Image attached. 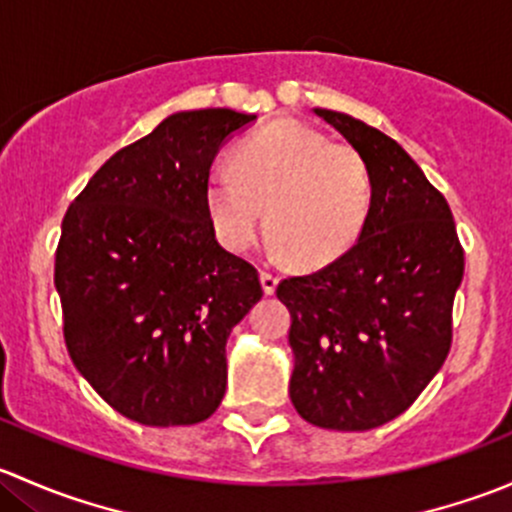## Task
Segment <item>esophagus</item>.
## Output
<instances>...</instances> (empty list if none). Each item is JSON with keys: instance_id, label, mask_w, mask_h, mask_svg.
I'll list each match as a JSON object with an SVG mask.
<instances>
[{"instance_id": "esophagus-1", "label": "esophagus", "mask_w": 512, "mask_h": 512, "mask_svg": "<svg viewBox=\"0 0 512 512\" xmlns=\"http://www.w3.org/2000/svg\"><path fill=\"white\" fill-rule=\"evenodd\" d=\"M260 282H262V289H265V294H272L277 289V282H280V277H277L272 270H262L260 272Z\"/></svg>"}]
</instances>
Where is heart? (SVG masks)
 <instances>
[{
    "mask_svg": "<svg viewBox=\"0 0 512 512\" xmlns=\"http://www.w3.org/2000/svg\"><path fill=\"white\" fill-rule=\"evenodd\" d=\"M371 203L364 156L299 121L252 133L232 153V170L213 168L205 180L210 223L227 250H250L267 210L277 245L304 267L347 255L369 223Z\"/></svg>",
    "mask_w": 512,
    "mask_h": 512,
    "instance_id": "heart-1",
    "label": "heart"
}]
</instances>
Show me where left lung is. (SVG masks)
Returning a JSON list of instances; mask_svg holds the SVG:
<instances>
[{"label":"left lung","instance_id":"obj_1","mask_svg":"<svg viewBox=\"0 0 512 512\" xmlns=\"http://www.w3.org/2000/svg\"><path fill=\"white\" fill-rule=\"evenodd\" d=\"M314 113L364 156L374 203L347 255L277 285L292 314L289 399L314 426L369 431L404 414L451 352L463 247L446 198L394 138Z\"/></svg>","mask_w":512,"mask_h":512}]
</instances>
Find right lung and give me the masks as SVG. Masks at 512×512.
Here are the masks:
<instances>
[{
    "instance_id": "1",
    "label": "right lung",
    "mask_w": 512,
    "mask_h": 512,
    "mask_svg": "<svg viewBox=\"0 0 512 512\" xmlns=\"http://www.w3.org/2000/svg\"><path fill=\"white\" fill-rule=\"evenodd\" d=\"M232 108L180 111L113 153L69 205L54 282L71 361L143 426H188L225 396V344L260 302L255 267L215 240L205 180Z\"/></svg>"
}]
</instances>
